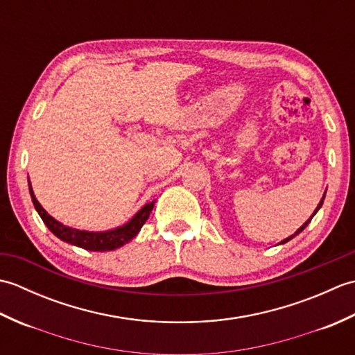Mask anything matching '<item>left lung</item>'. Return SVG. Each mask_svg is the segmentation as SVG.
I'll return each instance as SVG.
<instances>
[{
    "instance_id": "obj_1",
    "label": "left lung",
    "mask_w": 355,
    "mask_h": 355,
    "mask_svg": "<svg viewBox=\"0 0 355 355\" xmlns=\"http://www.w3.org/2000/svg\"><path fill=\"white\" fill-rule=\"evenodd\" d=\"M325 193H327V192H325ZM325 193H323V197H322L320 202H319V205H318V207H315V210H314V212H313V215L310 216V220H308V221H306V223H305L304 225H300V227H299V229L296 230V233H294V235H291V236H288V238H285V239H284V241H281V243H279V244H285V243H288V241H290L291 238H294V236H296V235H299V233H300V232H302V230H304V229L306 227V225H308V224H310V221L313 220V216H314L315 214H318V210H319V209L322 207V205H323V200H325Z\"/></svg>"
}]
</instances>
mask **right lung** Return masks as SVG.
Instances as JSON below:
<instances>
[{"label":"right lung","mask_w":355,"mask_h":355,"mask_svg":"<svg viewBox=\"0 0 355 355\" xmlns=\"http://www.w3.org/2000/svg\"><path fill=\"white\" fill-rule=\"evenodd\" d=\"M28 191H30V197H32L36 212L40 214L44 224L47 225L53 235H56L59 239L64 241V243H69L92 252L116 250V248L130 243V241L140 232L143 224L146 223L150 212H153L154 202H155V201L148 202V205L143 206L130 221L123 225H120V227H116L112 230H105V232H88V230L73 229V227H69V225H64L62 223L56 221L55 218L45 212L44 207L40 205V201L36 200L30 182H28Z\"/></svg>","instance_id":"add662e5"}]
</instances>
